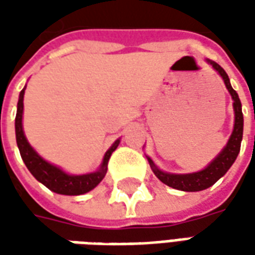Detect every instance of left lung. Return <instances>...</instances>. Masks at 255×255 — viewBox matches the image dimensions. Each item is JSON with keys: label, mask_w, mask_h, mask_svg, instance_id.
I'll use <instances>...</instances> for the list:
<instances>
[{"label": "left lung", "mask_w": 255, "mask_h": 255, "mask_svg": "<svg viewBox=\"0 0 255 255\" xmlns=\"http://www.w3.org/2000/svg\"><path fill=\"white\" fill-rule=\"evenodd\" d=\"M208 63L220 73V76L224 80L225 87L230 91L231 97L234 100L235 124H234V131L231 133L227 146L220 151V154L205 169L199 172H194V173H186V175H176V173L162 172L154 165L151 158L147 157V161H149L150 166H151L155 176L158 177L161 182L166 184V186L176 188V190H182V191H202L205 188L213 186L220 177L224 176L227 173V171L235 162L236 157L241 151V142L242 138H243V113H242L241 100L238 97V93L232 89V86L230 83V78H228V75H227L224 69L214 61L208 60Z\"/></svg>", "instance_id": "obj_1"}]
</instances>
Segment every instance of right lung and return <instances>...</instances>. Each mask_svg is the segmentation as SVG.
I'll return each instance as SVG.
<instances>
[{
  "instance_id": "1",
  "label": "right lung",
  "mask_w": 255,
  "mask_h": 255,
  "mask_svg": "<svg viewBox=\"0 0 255 255\" xmlns=\"http://www.w3.org/2000/svg\"><path fill=\"white\" fill-rule=\"evenodd\" d=\"M24 90L25 87L20 91L17 113H16V120H14V129H16V142H17V147L20 150V155L24 161L25 166L31 172V175L35 177L38 182H41L43 186H46L49 190H52L53 192H57V194L80 195V194L91 191L105 177L106 171H108V161L111 158L112 153L117 149V146L120 143V139H117L116 142L111 146V149L106 151L105 155H104V161H102L98 171L93 172V173H86V175H68L58 166L53 165L50 162L43 160L27 142L24 131H23V124H21Z\"/></svg>"
}]
</instances>
